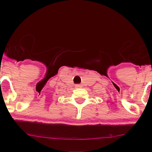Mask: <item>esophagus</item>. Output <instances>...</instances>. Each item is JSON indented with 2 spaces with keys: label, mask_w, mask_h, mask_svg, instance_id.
<instances>
[{
  "label": "esophagus",
  "mask_w": 152,
  "mask_h": 152,
  "mask_svg": "<svg viewBox=\"0 0 152 152\" xmlns=\"http://www.w3.org/2000/svg\"><path fill=\"white\" fill-rule=\"evenodd\" d=\"M80 87H81V86H80V84H76V85H75V88H80Z\"/></svg>",
  "instance_id": "1"
}]
</instances>
